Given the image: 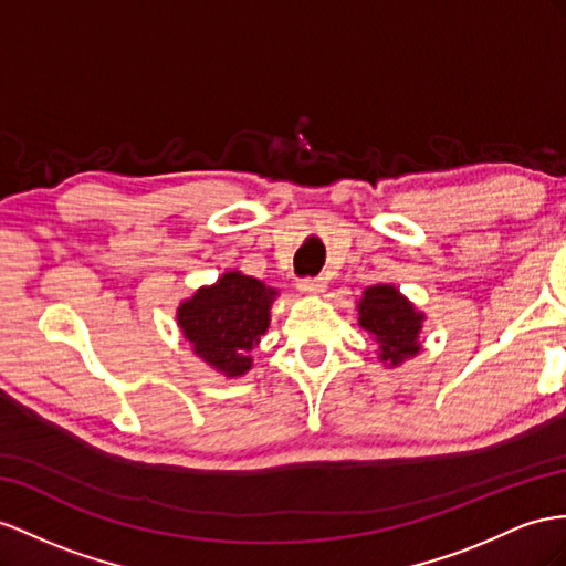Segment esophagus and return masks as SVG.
<instances>
[{"instance_id":"esophagus-1","label":"esophagus","mask_w":566,"mask_h":566,"mask_svg":"<svg viewBox=\"0 0 566 566\" xmlns=\"http://www.w3.org/2000/svg\"><path fill=\"white\" fill-rule=\"evenodd\" d=\"M325 286H327L325 277H303V280H298V292L308 294V296L323 294V292H325Z\"/></svg>"}]
</instances>
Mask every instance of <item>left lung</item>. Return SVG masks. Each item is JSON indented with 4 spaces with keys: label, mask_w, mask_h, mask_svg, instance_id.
I'll use <instances>...</instances> for the list:
<instances>
[{
    "label": "left lung",
    "mask_w": 566,
    "mask_h": 566,
    "mask_svg": "<svg viewBox=\"0 0 566 566\" xmlns=\"http://www.w3.org/2000/svg\"><path fill=\"white\" fill-rule=\"evenodd\" d=\"M423 315L395 286H368L358 303V325L380 344V358L397 366L403 358L418 354V332Z\"/></svg>",
    "instance_id": "1"
}]
</instances>
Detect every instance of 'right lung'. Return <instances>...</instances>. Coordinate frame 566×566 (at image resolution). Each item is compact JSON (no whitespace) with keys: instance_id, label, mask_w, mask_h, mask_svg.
Segmentation results:
<instances>
[{"instance_id":"add662e5","label":"right lung","mask_w":566,"mask_h":566,"mask_svg":"<svg viewBox=\"0 0 566 566\" xmlns=\"http://www.w3.org/2000/svg\"><path fill=\"white\" fill-rule=\"evenodd\" d=\"M274 296L277 292L263 282L241 272H227L220 282L181 303L184 337L206 364L237 378L251 368L249 354L270 325Z\"/></svg>"}]
</instances>
